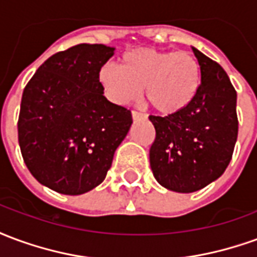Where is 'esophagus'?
<instances>
[{
    "instance_id": "obj_1",
    "label": "esophagus",
    "mask_w": 257,
    "mask_h": 257,
    "mask_svg": "<svg viewBox=\"0 0 257 257\" xmlns=\"http://www.w3.org/2000/svg\"><path fill=\"white\" fill-rule=\"evenodd\" d=\"M145 114H142V112L138 111H132V119H134V121H140V119H145Z\"/></svg>"
}]
</instances>
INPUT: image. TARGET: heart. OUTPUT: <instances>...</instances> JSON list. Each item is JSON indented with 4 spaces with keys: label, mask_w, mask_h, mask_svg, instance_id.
Segmentation results:
<instances>
[{
    "label": "heart",
    "mask_w": 257,
    "mask_h": 257,
    "mask_svg": "<svg viewBox=\"0 0 257 257\" xmlns=\"http://www.w3.org/2000/svg\"><path fill=\"white\" fill-rule=\"evenodd\" d=\"M103 95L117 106L145 99L160 114L169 115L189 104L199 85V64L187 51H156L136 48L123 53L119 67L104 63L97 70Z\"/></svg>",
    "instance_id": "heart-1"
}]
</instances>
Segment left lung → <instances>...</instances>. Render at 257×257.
<instances>
[{
  "label": "left lung",
  "instance_id": "8db88e82",
  "mask_svg": "<svg viewBox=\"0 0 257 257\" xmlns=\"http://www.w3.org/2000/svg\"><path fill=\"white\" fill-rule=\"evenodd\" d=\"M201 84L187 106L167 117L150 115L156 140L150 167L162 187L176 193L204 189L224 173L237 142V92L220 64L193 47Z\"/></svg>",
  "mask_w": 257,
  "mask_h": 257
}]
</instances>
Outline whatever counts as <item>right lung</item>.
Here are the masks:
<instances>
[{"mask_svg":"<svg viewBox=\"0 0 257 257\" xmlns=\"http://www.w3.org/2000/svg\"><path fill=\"white\" fill-rule=\"evenodd\" d=\"M115 48L79 44L55 53L26 85L18 134L26 167L66 195L97 187L128 135L132 114L103 96L97 70Z\"/></svg>","mask_w":257,"mask_h":257,"instance_id":"right-lung-1","label":"right lung"}]
</instances>
